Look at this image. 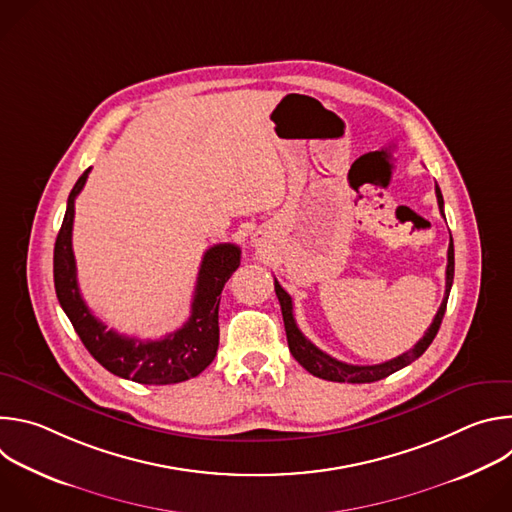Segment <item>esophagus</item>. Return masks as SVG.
<instances>
[{
    "label": "esophagus",
    "mask_w": 512,
    "mask_h": 512,
    "mask_svg": "<svg viewBox=\"0 0 512 512\" xmlns=\"http://www.w3.org/2000/svg\"><path fill=\"white\" fill-rule=\"evenodd\" d=\"M259 241H261V239H259V235H255V237H253V243H259Z\"/></svg>",
    "instance_id": "esophagus-1"
}]
</instances>
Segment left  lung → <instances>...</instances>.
Instances as JSON below:
<instances>
[{
    "instance_id": "8db88e82",
    "label": "left lung",
    "mask_w": 512,
    "mask_h": 512,
    "mask_svg": "<svg viewBox=\"0 0 512 512\" xmlns=\"http://www.w3.org/2000/svg\"><path fill=\"white\" fill-rule=\"evenodd\" d=\"M435 196H437V204H440V212L444 216V196H442V190L437 188V186H435ZM452 283H454V241L450 237L448 267H446V294H444L442 306H440V310H437V314H435L431 326L427 328L425 336L411 350L399 354L397 358H391V360L381 362V364H369V367H358V364H348V362L336 360L330 354L322 352L298 328L296 318H294V302H291V296L279 285L277 279H275V294H277V300H279V306H281V314H283V324H285L289 352L294 354V358L302 364V367L308 373H312L314 377H320L324 381H334V383H375V381H381V379L401 371L403 367H407V364L417 360L427 350V346L433 342L437 330H440V326H442Z\"/></svg>"
}]
</instances>
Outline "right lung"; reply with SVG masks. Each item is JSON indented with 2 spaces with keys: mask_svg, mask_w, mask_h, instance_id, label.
Listing matches in <instances>:
<instances>
[{
  "mask_svg": "<svg viewBox=\"0 0 512 512\" xmlns=\"http://www.w3.org/2000/svg\"><path fill=\"white\" fill-rule=\"evenodd\" d=\"M89 172L91 168L83 172L68 194L64 221L54 243V289L64 314L93 358L121 379L141 385H174L198 377L216 356L218 304L225 283L241 265V249L231 243L206 249L196 279L192 312L182 328L160 340H139L107 330L81 296L75 253H72L75 200Z\"/></svg>",
  "mask_w": 512,
  "mask_h": 512,
  "instance_id": "add662e5",
  "label": "right lung"
}]
</instances>
